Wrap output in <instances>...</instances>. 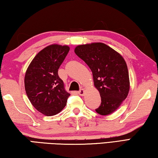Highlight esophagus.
Masks as SVG:
<instances>
[{"label":"esophagus","instance_id":"esophagus-1","mask_svg":"<svg viewBox=\"0 0 158 158\" xmlns=\"http://www.w3.org/2000/svg\"><path fill=\"white\" fill-rule=\"evenodd\" d=\"M84 92H85V90L84 89H81V90H79L78 93H79V95H84Z\"/></svg>","mask_w":158,"mask_h":158}]
</instances>
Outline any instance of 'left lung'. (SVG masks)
I'll list each match as a JSON object with an SVG mask.
<instances>
[{
  "mask_svg": "<svg viewBox=\"0 0 158 158\" xmlns=\"http://www.w3.org/2000/svg\"><path fill=\"white\" fill-rule=\"evenodd\" d=\"M74 52L91 69L101 104L96 112L107 116L116 110L130 90L126 62L119 53L101 42L78 45Z\"/></svg>",
  "mask_w": 158,
  "mask_h": 158,
  "instance_id": "obj_1",
  "label": "left lung"
}]
</instances>
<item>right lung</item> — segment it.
<instances>
[{
	"label": "right lung",
	"mask_w": 158,
	"mask_h": 158,
	"mask_svg": "<svg viewBox=\"0 0 158 158\" xmlns=\"http://www.w3.org/2000/svg\"><path fill=\"white\" fill-rule=\"evenodd\" d=\"M69 51L67 45L47 46L35 56L26 72V95L34 107L45 116H54L62 111L70 95L58 74Z\"/></svg>",
	"instance_id": "obj_1"
}]
</instances>
